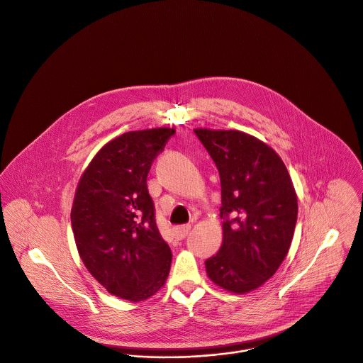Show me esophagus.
Wrapping results in <instances>:
<instances>
[{
  "label": "esophagus",
  "instance_id": "obj_1",
  "mask_svg": "<svg viewBox=\"0 0 363 363\" xmlns=\"http://www.w3.org/2000/svg\"><path fill=\"white\" fill-rule=\"evenodd\" d=\"M191 230V225L189 224H184V225H178L174 228V234H175V238L178 240H182L186 237V234L189 233Z\"/></svg>",
  "mask_w": 363,
  "mask_h": 363
}]
</instances>
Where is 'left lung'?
I'll return each mask as SVG.
<instances>
[{
  "instance_id": "left-lung-1",
  "label": "left lung",
  "mask_w": 363,
  "mask_h": 363,
  "mask_svg": "<svg viewBox=\"0 0 363 363\" xmlns=\"http://www.w3.org/2000/svg\"><path fill=\"white\" fill-rule=\"evenodd\" d=\"M221 182L223 242L205 261L209 279L244 294L262 286L289 252L297 195L282 158L271 145L240 130L195 129Z\"/></svg>"
}]
</instances>
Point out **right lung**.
Returning a JSON list of instances; mask_svg holds the SVG:
<instances>
[{"label":"right lung","mask_w":363,"mask_h":363,"mask_svg":"<svg viewBox=\"0 0 363 363\" xmlns=\"http://www.w3.org/2000/svg\"><path fill=\"white\" fill-rule=\"evenodd\" d=\"M174 133L155 128L108 142L84 169L74 195L72 225L82 264L108 293L135 303L161 289L171 268L147 174Z\"/></svg>","instance_id":"right-lung-1"}]
</instances>
